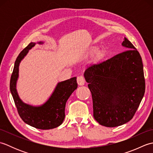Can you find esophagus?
Instances as JSON below:
<instances>
[{
	"instance_id": "34e87169",
	"label": "esophagus",
	"mask_w": 153,
	"mask_h": 153,
	"mask_svg": "<svg viewBox=\"0 0 153 153\" xmlns=\"http://www.w3.org/2000/svg\"><path fill=\"white\" fill-rule=\"evenodd\" d=\"M77 84H78L79 86H82L85 84V79H84V77L83 76H79L77 77Z\"/></svg>"
}]
</instances>
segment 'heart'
Here are the masks:
<instances>
[{"label": "heart", "instance_id": "b5f03b06", "mask_svg": "<svg viewBox=\"0 0 153 153\" xmlns=\"http://www.w3.org/2000/svg\"><path fill=\"white\" fill-rule=\"evenodd\" d=\"M95 54H96L95 58L97 60H101L106 56V53L105 51L102 49H99V47L95 46L89 48L85 53V55L87 57L93 56Z\"/></svg>", "mask_w": 153, "mask_h": 153}]
</instances>
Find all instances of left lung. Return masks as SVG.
Returning a JSON list of instances; mask_svg holds the SVG:
<instances>
[{
	"mask_svg": "<svg viewBox=\"0 0 153 153\" xmlns=\"http://www.w3.org/2000/svg\"><path fill=\"white\" fill-rule=\"evenodd\" d=\"M123 53L87 68L84 77L93 99V116L100 125L114 128L134 117L145 91L140 54L128 39Z\"/></svg>",
	"mask_w": 153,
	"mask_h": 153,
	"instance_id": "left-lung-1",
	"label": "left lung"
}]
</instances>
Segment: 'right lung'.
I'll list each match as a JSON object with an SVG mask.
<instances>
[{"instance_id":"right-lung-1","label":"right lung","mask_w":153,"mask_h":153,"mask_svg":"<svg viewBox=\"0 0 153 153\" xmlns=\"http://www.w3.org/2000/svg\"><path fill=\"white\" fill-rule=\"evenodd\" d=\"M43 44V41L38 42ZM35 43H30L17 57L12 74L10 89L20 118L27 124L37 129H51L62 123L65 118V107L68 99L77 89L76 77L57 83L54 91L46 102L40 106H32L25 103L19 98L16 89L19 77V66Z\"/></svg>"}]
</instances>
